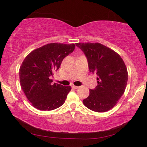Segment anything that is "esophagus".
Segmentation results:
<instances>
[{
  "label": "esophagus",
  "instance_id": "obj_1",
  "mask_svg": "<svg viewBox=\"0 0 147 147\" xmlns=\"http://www.w3.org/2000/svg\"><path fill=\"white\" fill-rule=\"evenodd\" d=\"M71 88H74V89H78V88H79L78 86H74V85H71Z\"/></svg>",
  "mask_w": 147,
  "mask_h": 147
}]
</instances>
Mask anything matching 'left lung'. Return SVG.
Wrapping results in <instances>:
<instances>
[{
  "mask_svg": "<svg viewBox=\"0 0 147 147\" xmlns=\"http://www.w3.org/2000/svg\"><path fill=\"white\" fill-rule=\"evenodd\" d=\"M85 54L90 71L98 76V85L90 90L83 103L90 110L104 112L112 109L123 95L128 71L119 54L99 43L76 44Z\"/></svg>",
  "mask_w": 147,
  "mask_h": 147,
  "instance_id": "1",
  "label": "left lung"
}]
</instances>
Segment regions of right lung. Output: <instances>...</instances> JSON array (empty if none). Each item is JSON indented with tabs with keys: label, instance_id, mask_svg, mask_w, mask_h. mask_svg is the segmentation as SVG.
I'll return each instance as SVG.
<instances>
[{
	"label": "right lung",
	"instance_id": "obj_1",
	"mask_svg": "<svg viewBox=\"0 0 147 147\" xmlns=\"http://www.w3.org/2000/svg\"><path fill=\"white\" fill-rule=\"evenodd\" d=\"M75 47L74 43H49L32 51L25 58L19 69L20 83L33 107L52 110L65 102L71 86L53 84L50 77Z\"/></svg>",
	"mask_w": 147,
	"mask_h": 147
}]
</instances>
